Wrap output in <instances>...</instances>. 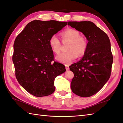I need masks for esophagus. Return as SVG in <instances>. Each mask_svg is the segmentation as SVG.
Listing matches in <instances>:
<instances>
[{
  "label": "esophagus",
  "mask_w": 123,
  "mask_h": 123,
  "mask_svg": "<svg viewBox=\"0 0 123 123\" xmlns=\"http://www.w3.org/2000/svg\"><path fill=\"white\" fill-rule=\"evenodd\" d=\"M65 68H66V69L67 70V71H68V70L69 69V66H68V65H65Z\"/></svg>",
  "instance_id": "obj_1"
}]
</instances>
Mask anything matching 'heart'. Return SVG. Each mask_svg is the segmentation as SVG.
Returning <instances> with one entry per match:
<instances>
[{"label":"heart","instance_id":"heart-1","mask_svg":"<svg viewBox=\"0 0 123 123\" xmlns=\"http://www.w3.org/2000/svg\"><path fill=\"white\" fill-rule=\"evenodd\" d=\"M61 37L63 41H69L67 50L66 52L58 54L56 57L57 61L63 64H69L74 61L77 54L81 56L83 55L87 48V42L83 37L80 36V32L73 29H68L61 33ZM49 44L52 50L56 54L60 51L61 41L56 35H52L50 37Z\"/></svg>","mask_w":123,"mask_h":123}]
</instances>
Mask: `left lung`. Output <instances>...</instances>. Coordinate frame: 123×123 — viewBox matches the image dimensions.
<instances>
[{
  "label": "left lung",
  "mask_w": 123,
  "mask_h": 123,
  "mask_svg": "<svg viewBox=\"0 0 123 123\" xmlns=\"http://www.w3.org/2000/svg\"><path fill=\"white\" fill-rule=\"evenodd\" d=\"M68 25L81 32L88 40L84 56L69 69L74 76L71 83L74 93L89 97L97 93L111 76L113 56L107 34L90 21L68 22Z\"/></svg>",
  "instance_id": "left-lung-1"
}]
</instances>
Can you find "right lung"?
<instances>
[{
  "label": "right lung",
  "instance_id": "1",
  "mask_svg": "<svg viewBox=\"0 0 123 123\" xmlns=\"http://www.w3.org/2000/svg\"><path fill=\"white\" fill-rule=\"evenodd\" d=\"M67 22L34 20L16 37L12 55L15 75L19 84L37 97L49 96L55 90L56 77L66 71L65 66L54 62L50 37Z\"/></svg>",
  "mask_w": 123,
  "mask_h": 123
}]
</instances>
